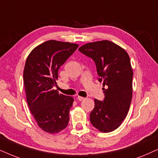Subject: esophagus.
I'll list each match as a JSON object with an SVG mask.
<instances>
[{
  "instance_id": "obj_1",
  "label": "esophagus",
  "mask_w": 158,
  "mask_h": 158,
  "mask_svg": "<svg viewBox=\"0 0 158 158\" xmlns=\"http://www.w3.org/2000/svg\"><path fill=\"white\" fill-rule=\"evenodd\" d=\"M85 98H83V97H81V96H78L77 97V100H79V101H82V100H85Z\"/></svg>"
}]
</instances>
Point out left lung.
<instances>
[{
	"instance_id": "1",
	"label": "left lung",
	"mask_w": 158,
	"mask_h": 158,
	"mask_svg": "<svg viewBox=\"0 0 158 158\" xmlns=\"http://www.w3.org/2000/svg\"><path fill=\"white\" fill-rule=\"evenodd\" d=\"M79 50L92 58L96 64L99 81H103L105 99H94L90 122L101 132L118 129L128 114L132 98V70L127 51L109 40L87 43Z\"/></svg>"
}]
</instances>
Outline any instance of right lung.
<instances>
[{
	"mask_svg": "<svg viewBox=\"0 0 158 158\" xmlns=\"http://www.w3.org/2000/svg\"><path fill=\"white\" fill-rule=\"evenodd\" d=\"M79 47L68 42L48 40L31 50L25 63L24 79L27 101L38 127L56 134L67 127L73 98L54 89L58 69Z\"/></svg>",
	"mask_w": 158,
	"mask_h": 158,
	"instance_id": "obj_1",
	"label": "right lung"
}]
</instances>
